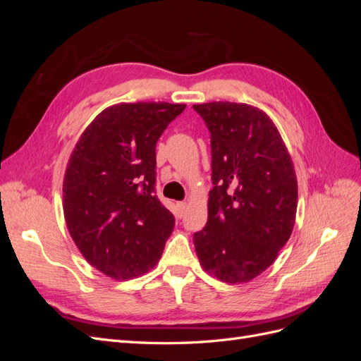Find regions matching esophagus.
<instances>
[{"instance_id": "obj_1", "label": "esophagus", "mask_w": 361, "mask_h": 361, "mask_svg": "<svg viewBox=\"0 0 361 361\" xmlns=\"http://www.w3.org/2000/svg\"><path fill=\"white\" fill-rule=\"evenodd\" d=\"M176 207H178L179 216H182V215L185 214V209H187V203H185V202H178V203H176Z\"/></svg>"}]
</instances>
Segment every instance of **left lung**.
Segmentation results:
<instances>
[{"instance_id":"obj_1","label":"left lung","mask_w":361,"mask_h":361,"mask_svg":"<svg viewBox=\"0 0 361 361\" xmlns=\"http://www.w3.org/2000/svg\"><path fill=\"white\" fill-rule=\"evenodd\" d=\"M211 133L207 223L194 233L202 267L226 283L253 280L274 264L295 224L298 185L276 125L259 108L192 105Z\"/></svg>"}]
</instances>
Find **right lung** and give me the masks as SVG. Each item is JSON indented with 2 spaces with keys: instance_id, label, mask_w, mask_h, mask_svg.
<instances>
[{
  "instance_id": "obj_1",
  "label": "right lung",
  "mask_w": 361,
  "mask_h": 361,
  "mask_svg": "<svg viewBox=\"0 0 361 361\" xmlns=\"http://www.w3.org/2000/svg\"><path fill=\"white\" fill-rule=\"evenodd\" d=\"M183 104L106 108L76 143L63 182L69 233L85 260L125 280L157 265L174 216L155 194L157 141Z\"/></svg>"
}]
</instances>
